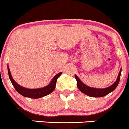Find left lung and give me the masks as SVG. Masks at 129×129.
I'll use <instances>...</instances> for the list:
<instances>
[{
    "instance_id": "8db88e82",
    "label": "left lung",
    "mask_w": 129,
    "mask_h": 129,
    "mask_svg": "<svg viewBox=\"0 0 129 129\" xmlns=\"http://www.w3.org/2000/svg\"><path fill=\"white\" fill-rule=\"evenodd\" d=\"M120 74L121 69L120 72H119V75H118V77L117 79V80L115 81V82L114 83V84H112L111 86L107 88H105V89H95V88L90 87L87 86L86 85L83 84L81 82V80L79 79V78L76 75H75V77L77 80V87L79 88V89L82 92H83V93H85V94L87 95L88 96H90V97H104V96L109 94V93L112 92V91L114 90L115 88L117 87L118 84H119V81H120Z\"/></svg>"
}]
</instances>
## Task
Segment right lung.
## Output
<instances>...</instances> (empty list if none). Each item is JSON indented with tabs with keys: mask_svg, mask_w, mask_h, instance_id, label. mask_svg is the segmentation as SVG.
Instances as JSON below:
<instances>
[{
	"mask_svg": "<svg viewBox=\"0 0 129 129\" xmlns=\"http://www.w3.org/2000/svg\"><path fill=\"white\" fill-rule=\"evenodd\" d=\"M7 69H8L9 79H10V81H11L12 84L14 85L15 90H16L20 95H22L24 96V97H29V98L31 99L40 98V97L47 95L49 93L52 92L55 88L57 79H58V77L62 74V72H60L58 73V74H57V75L53 78L51 82H50L47 86L45 87L36 89H30L23 87L20 86L19 84H17L15 82V80L13 79L12 77L11 74H10V70H9V67H7Z\"/></svg>",
	"mask_w": 129,
	"mask_h": 129,
	"instance_id": "obj_1",
	"label": "right lung"
}]
</instances>
